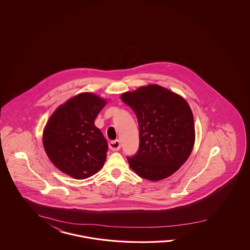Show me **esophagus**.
I'll use <instances>...</instances> for the list:
<instances>
[{"instance_id": "34e87169", "label": "esophagus", "mask_w": 250, "mask_h": 250, "mask_svg": "<svg viewBox=\"0 0 250 250\" xmlns=\"http://www.w3.org/2000/svg\"><path fill=\"white\" fill-rule=\"evenodd\" d=\"M109 147L113 150V151H117L120 149L121 147V144H120V141L119 140H113V141H110L109 142Z\"/></svg>"}]
</instances>
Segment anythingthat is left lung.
<instances>
[{
    "label": "left lung",
    "mask_w": 250,
    "mask_h": 250,
    "mask_svg": "<svg viewBox=\"0 0 250 250\" xmlns=\"http://www.w3.org/2000/svg\"><path fill=\"white\" fill-rule=\"evenodd\" d=\"M121 100L135 112L139 127V148L127 158L130 167L151 182L173 174L195 141L193 114L186 100L157 84L125 92Z\"/></svg>",
    "instance_id": "8db88e82"
}]
</instances>
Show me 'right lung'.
I'll list each match as a JSON object with an SVG mask.
<instances>
[{
    "label": "right lung",
    "instance_id": "add662e5",
    "mask_svg": "<svg viewBox=\"0 0 250 250\" xmlns=\"http://www.w3.org/2000/svg\"><path fill=\"white\" fill-rule=\"evenodd\" d=\"M106 100L83 92L59 106L45 125L43 146L50 161L76 180L97 173L106 160L108 145L94 125Z\"/></svg>",
    "mask_w": 250,
    "mask_h": 250
}]
</instances>
